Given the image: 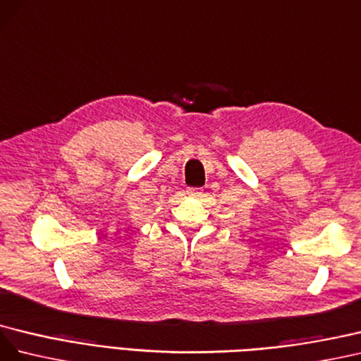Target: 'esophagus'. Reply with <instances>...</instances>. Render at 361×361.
Wrapping results in <instances>:
<instances>
[{
	"mask_svg": "<svg viewBox=\"0 0 361 361\" xmlns=\"http://www.w3.org/2000/svg\"><path fill=\"white\" fill-rule=\"evenodd\" d=\"M188 193H189V195H193V197H198V195L202 193V189H201V188H189V189H188Z\"/></svg>",
	"mask_w": 361,
	"mask_h": 361,
	"instance_id": "obj_1",
	"label": "esophagus"
}]
</instances>
